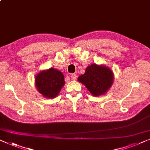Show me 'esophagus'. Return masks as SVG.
Returning a JSON list of instances; mask_svg holds the SVG:
<instances>
[{
    "label": "esophagus",
    "mask_w": 150,
    "mask_h": 150,
    "mask_svg": "<svg viewBox=\"0 0 150 150\" xmlns=\"http://www.w3.org/2000/svg\"><path fill=\"white\" fill-rule=\"evenodd\" d=\"M71 79H77V75H76V74H75V73H72L71 75Z\"/></svg>",
    "instance_id": "34e87169"
}]
</instances>
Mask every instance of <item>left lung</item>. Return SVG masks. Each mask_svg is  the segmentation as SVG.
I'll list each match as a JSON object with an SVG mask.
<instances>
[{"instance_id":"8db88e82","label":"left lung","mask_w":150,"mask_h":150,"mask_svg":"<svg viewBox=\"0 0 150 150\" xmlns=\"http://www.w3.org/2000/svg\"><path fill=\"white\" fill-rule=\"evenodd\" d=\"M78 81L85 85L94 96L106 93L113 81V74L108 67L92 64L88 67L86 72L78 77Z\"/></svg>"}]
</instances>
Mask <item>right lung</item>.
Segmentation results:
<instances>
[{
  "label": "right lung",
  "mask_w": 150,
  "mask_h": 150,
  "mask_svg": "<svg viewBox=\"0 0 150 150\" xmlns=\"http://www.w3.org/2000/svg\"><path fill=\"white\" fill-rule=\"evenodd\" d=\"M64 83L62 73L53 68L41 71L35 77L38 91L43 96L50 98L58 95Z\"/></svg>",
  "instance_id": "right-lung-1"
}]
</instances>
